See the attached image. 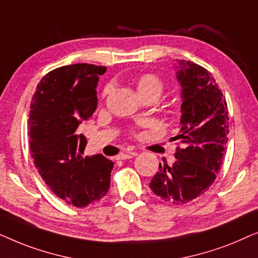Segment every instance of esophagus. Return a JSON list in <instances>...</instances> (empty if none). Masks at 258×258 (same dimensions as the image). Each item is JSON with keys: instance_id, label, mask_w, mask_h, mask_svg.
Segmentation results:
<instances>
[{"instance_id": "obj_1", "label": "esophagus", "mask_w": 258, "mask_h": 258, "mask_svg": "<svg viewBox=\"0 0 258 258\" xmlns=\"http://www.w3.org/2000/svg\"><path fill=\"white\" fill-rule=\"evenodd\" d=\"M136 156V153H125V151H123V153H119L117 155V160H129V158H133Z\"/></svg>"}]
</instances>
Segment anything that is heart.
I'll use <instances>...</instances> for the list:
<instances>
[{"mask_svg": "<svg viewBox=\"0 0 258 258\" xmlns=\"http://www.w3.org/2000/svg\"><path fill=\"white\" fill-rule=\"evenodd\" d=\"M137 90L141 95L151 93L161 95L162 90H163V82L160 77L154 75V74H144L137 81ZM109 91H110V87H107L104 89V94H108Z\"/></svg>", "mask_w": 258, "mask_h": 258, "instance_id": "heart-1", "label": "heart"}]
</instances>
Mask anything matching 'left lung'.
<instances>
[{"label":"left lung","instance_id":"8db88e82","mask_svg":"<svg viewBox=\"0 0 258 258\" xmlns=\"http://www.w3.org/2000/svg\"><path fill=\"white\" fill-rule=\"evenodd\" d=\"M176 77L182 88L181 129L175 140L176 161L160 163L151 178L155 195L171 204H184L213 184L223 161L229 134L228 105L211 74L196 63L178 61Z\"/></svg>","mask_w":258,"mask_h":258}]
</instances>
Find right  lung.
<instances>
[{
    "mask_svg": "<svg viewBox=\"0 0 258 258\" xmlns=\"http://www.w3.org/2000/svg\"><path fill=\"white\" fill-rule=\"evenodd\" d=\"M105 72L87 63L59 67L40 81L31 100L34 164L56 196L79 208L98 202L110 188L112 161L101 154L83 157L87 140L76 132L96 110V87Z\"/></svg>",
    "mask_w": 258,
    "mask_h": 258,
    "instance_id": "add662e5",
    "label": "right lung"
}]
</instances>
